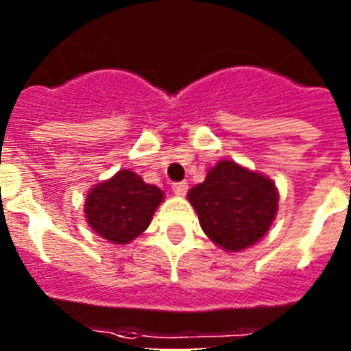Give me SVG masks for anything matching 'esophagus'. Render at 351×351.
<instances>
[{
    "instance_id": "34e87169",
    "label": "esophagus",
    "mask_w": 351,
    "mask_h": 351,
    "mask_svg": "<svg viewBox=\"0 0 351 351\" xmlns=\"http://www.w3.org/2000/svg\"><path fill=\"white\" fill-rule=\"evenodd\" d=\"M172 191L176 195H179V197H182V195H186V191H188V182H184V181L173 182V184H172Z\"/></svg>"
}]
</instances>
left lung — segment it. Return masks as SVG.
Here are the masks:
<instances>
[{
  "label": "left lung",
  "instance_id": "left-lung-1",
  "mask_svg": "<svg viewBox=\"0 0 351 351\" xmlns=\"http://www.w3.org/2000/svg\"><path fill=\"white\" fill-rule=\"evenodd\" d=\"M278 198L271 179L230 160L218 161L206 181L188 193L202 230L225 251H243L258 243L274 221Z\"/></svg>",
  "mask_w": 351,
  "mask_h": 351
}]
</instances>
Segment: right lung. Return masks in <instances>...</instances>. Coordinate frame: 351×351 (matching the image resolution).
<instances>
[{
  "label": "right lung",
  "mask_w": 351,
  "mask_h": 351,
  "mask_svg": "<svg viewBox=\"0 0 351 351\" xmlns=\"http://www.w3.org/2000/svg\"><path fill=\"white\" fill-rule=\"evenodd\" d=\"M161 200L160 188L125 169L89 190L84 213L100 237L114 244H126L147 228Z\"/></svg>",
  "instance_id": "right-lung-1"
}]
</instances>
